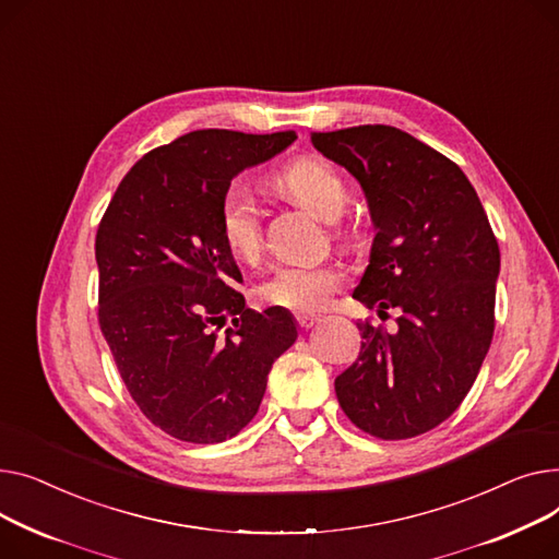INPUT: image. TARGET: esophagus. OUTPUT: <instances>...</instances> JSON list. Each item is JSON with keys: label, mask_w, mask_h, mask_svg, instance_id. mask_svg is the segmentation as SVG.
<instances>
[{"label": "esophagus", "mask_w": 559, "mask_h": 559, "mask_svg": "<svg viewBox=\"0 0 559 559\" xmlns=\"http://www.w3.org/2000/svg\"><path fill=\"white\" fill-rule=\"evenodd\" d=\"M293 318H295V324H298L300 330H311V326L320 320V316H316V313H295Z\"/></svg>", "instance_id": "esophagus-1"}]
</instances>
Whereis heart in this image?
<instances>
[{"mask_svg":"<svg viewBox=\"0 0 559 559\" xmlns=\"http://www.w3.org/2000/svg\"><path fill=\"white\" fill-rule=\"evenodd\" d=\"M277 187L298 203L311 207L322 218H336L347 205V187L338 169L322 157H298L288 162L275 176ZM221 239L229 254L239 261L259 259L264 248L261 214L252 193L235 185L221 201L218 212ZM345 273L334 261L316 264H284L257 286V298L269 307L288 311H318L326 307L332 295L343 286Z\"/></svg>","mask_w":559,"mask_h":559,"instance_id":"obj_1","label":"heart"}]
</instances>
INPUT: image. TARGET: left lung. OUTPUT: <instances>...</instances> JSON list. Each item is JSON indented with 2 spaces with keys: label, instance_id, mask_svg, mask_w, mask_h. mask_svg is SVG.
<instances>
[{
  "label": "left lung",
  "instance_id": "1",
  "mask_svg": "<svg viewBox=\"0 0 559 559\" xmlns=\"http://www.w3.org/2000/svg\"><path fill=\"white\" fill-rule=\"evenodd\" d=\"M311 142L360 182L377 227L354 300L379 318L400 311L395 334L358 322L338 404L379 440L421 436L463 404L495 336L499 241L461 167L404 130L368 123Z\"/></svg>",
  "mask_w": 559,
  "mask_h": 559
}]
</instances>
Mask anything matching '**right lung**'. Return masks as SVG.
Listing matches in <instances>:
<instances>
[{"mask_svg": "<svg viewBox=\"0 0 559 559\" xmlns=\"http://www.w3.org/2000/svg\"><path fill=\"white\" fill-rule=\"evenodd\" d=\"M293 140L193 130L138 159L98 223V326L130 397L176 440L235 438L298 338L280 307L246 309L218 229L229 180Z\"/></svg>", "mask_w": 559, "mask_h": 559, "instance_id": "1", "label": "right lung"}]
</instances>
